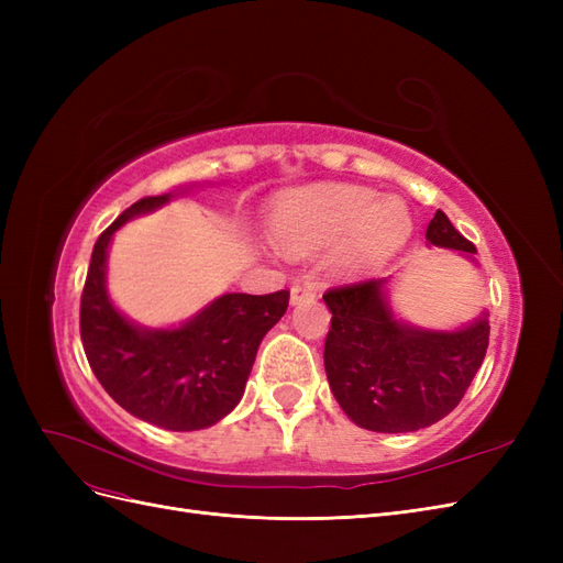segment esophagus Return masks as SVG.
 Wrapping results in <instances>:
<instances>
[{"instance_id":"34e87169","label":"esophagus","mask_w":563,"mask_h":563,"mask_svg":"<svg viewBox=\"0 0 563 563\" xmlns=\"http://www.w3.org/2000/svg\"><path fill=\"white\" fill-rule=\"evenodd\" d=\"M317 298V286L310 282H298L291 288V305L305 302V300H314Z\"/></svg>"}]
</instances>
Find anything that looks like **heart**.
I'll return each mask as SVG.
<instances>
[{
	"label": "heart",
	"instance_id": "b5f03b06",
	"mask_svg": "<svg viewBox=\"0 0 563 563\" xmlns=\"http://www.w3.org/2000/svg\"><path fill=\"white\" fill-rule=\"evenodd\" d=\"M406 203L371 187L321 183L282 195L269 213V236L286 255L335 246L340 275H364L395 255L411 234Z\"/></svg>",
	"mask_w": 563,
	"mask_h": 563
}]
</instances>
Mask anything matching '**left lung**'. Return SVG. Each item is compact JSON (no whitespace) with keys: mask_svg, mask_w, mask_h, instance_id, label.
Wrapping results in <instances>:
<instances>
[{"mask_svg":"<svg viewBox=\"0 0 563 563\" xmlns=\"http://www.w3.org/2000/svg\"><path fill=\"white\" fill-rule=\"evenodd\" d=\"M428 246L474 261V244L444 211L430 220ZM391 277L331 288L323 366L345 416L371 432H416L446 418L463 399L488 347L486 310L455 331L413 327L389 305Z\"/></svg>","mask_w":563,"mask_h":563,"instance_id":"left-lung-1","label":"left lung"}]
</instances>
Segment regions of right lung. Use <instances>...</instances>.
Wrapping results in <instances>:
<instances>
[{
  "instance_id": "add662e5",
  "label": "right lung",
  "mask_w": 563,
  "mask_h": 563,
  "mask_svg": "<svg viewBox=\"0 0 563 563\" xmlns=\"http://www.w3.org/2000/svg\"><path fill=\"white\" fill-rule=\"evenodd\" d=\"M178 195L131 203L98 236L81 294L79 331L98 383L124 411L164 430L192 432L211 428L240 404L255 352L288 308V291L218 296L172 329H147L119 312L108 296L114 232Z\"/></svg>"
}]
</instances>
